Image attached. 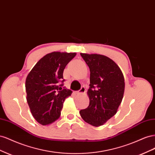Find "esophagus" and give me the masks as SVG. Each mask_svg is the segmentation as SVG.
<instances>
[{"mask_svg": "<svg viewBox=\"0 0 155 155\" xmlns=\"http://www.w3.org/2000/svg\"><path fill=\"white\" fill-rule=\"evenodd\" d=\"M86 91V89L85 87H81V88L79 89V91L78 92L79 94H84Z\"/></svg>", "mask_w": 155, "mask_h": 155, "instance_id": "obj_1", "label": "esophagus"}]
</instances>
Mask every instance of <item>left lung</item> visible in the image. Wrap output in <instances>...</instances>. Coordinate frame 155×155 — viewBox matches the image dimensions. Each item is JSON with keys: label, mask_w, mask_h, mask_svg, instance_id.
<instances>
[{"label": "left lung", "mask_w": 155, "mask_h": 155, "mask_svg": "<svg viewBox=\"0 0 155 155\" xmlns=\"http://www.w3.org/2000/svg\"><path fill=\"white\" fill-rule=\"evenodd\" d=\"M90 68L89 105L79 111L81 118L94 127L105 124L116 113L122 100L125 82L113 61L100 54H80Z\"/></svg>", "instance_id": "left-lung-1"}]
</instances>
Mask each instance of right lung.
Returning a JSON list of instances; mask_svg holds the SVG:
<instances>
[{
  "instance_id": "add662e5",
  "label": "right lung",
  "mask_w": 155,
  "mask_h": 155,
  "mask_svg": "<svg viewBox=\"0 0 155 155\" xmlns=\"http://www.w3.org/2000/svg\"><path fill=\"white\" fill-rule=\"evenodd\" d=\"M76 53L54 51L41 58L26 80L27 102L33 116L43 125L58 120L65 98L72 91L63 86V70Z\"/></svg>"
}]
</instances>
